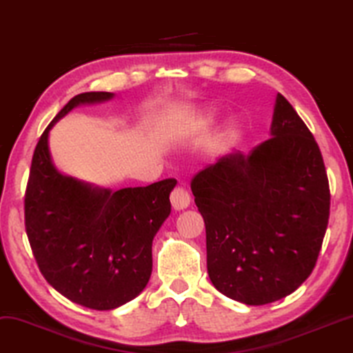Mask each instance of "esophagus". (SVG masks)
Instances as JSON below:
<instances>
[{"mask_svg": "<svg viewBox=\"0 0 353 353\" xmlns=\"http://www.w3.org/2000/svg\"><path fill=\"white\" fill-rule=\"evenodd\" d=\"M171 203L174 210H184L190 205V195L184 187H176L171 192Z\"/></svg>", "mask_w": 353, "mask_h": 353, "instance_id": "1", "label": "esophagus"}]
</instances>
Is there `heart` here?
Segmentation results:
<instances>
[{
	"mask_svg": "<svg viewBox=\"0 0 353 353\" xmlns=\"http://www.w3.org/2000/svg\"><path fill=\"white\" fill-rule=\"evenodd\" d=\"M213 122H215V112H213V110H203L197 119V123L203 125V127H208V125H212Z\"/></svg>",
	"mask_w": 353,
	"mask_h": 353,
	"instance_id": "obj_1",
	"label": "heart"
}]
</instances>
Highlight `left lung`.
Segmentation results:
<instances>
[{"mask_svg":"<svg viewBox=\"0 0 353 353\" xmlns=\"http://www.w3.org/2000/svg\"><path fill=\"white\" fill-rule=\"evenodd\" d=\"M270 138L195 174L192 194L207 231V269L218 292L244 305L293 293L313 272L331 192L314 137L282 94Z\"/></svg>","mask_w":353,"mask_h":353,"instance_id":"left-lung-1","label":"left lung"}]
</instances>
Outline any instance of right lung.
Returning a JSON list of instances; mask_svg holds the SVG:
<instances>
[{
	"mask_svg": "<svg viewBox=\"0 0 353 353\" xmlns=\"http://www.w3.org/2000/svg\"><path fill=\"white\" fill-rule=\"evenodd\" d=\"M112 92H83L58 112L35 146L26 189L24 216L34 257L57 292L91 310H114L148 283L153 238L171 213L176 179L109 190L58 172L48 132L79 104L112 99Z\"/></svg>",
	"mask_w": 353,
	"mask_h": 353,
	"instance_id": "obj_1",
	"label": "right lung"
}]
</instances>
